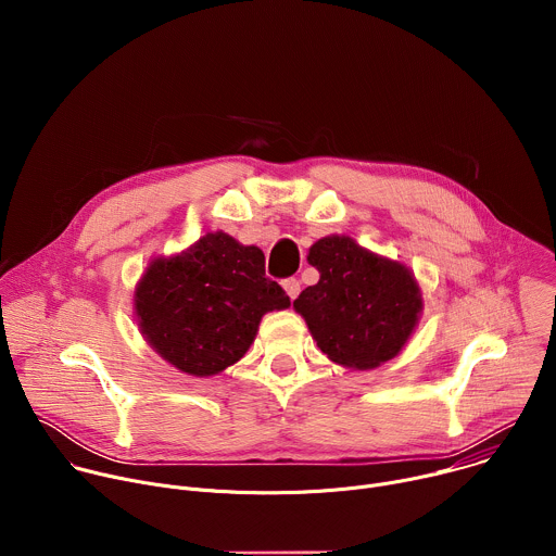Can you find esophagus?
Masks as SVG:
<instances>
[{"instance_id": "obj_1", "label": "esophagus", "mask_w": 556, "mask_h": 556, "mask_svg": "<svg viewBox=\"0 0 556 556\" xmlns=\"http://www.w3.org/2000/svg\"><path fill=\"white\" fill-rule=\"evenodd\" d=\"M283 290H286V294L294 301L296 296H299V292H301V283H299V279H294V277H290V279H286L283 283Z\"/></svg>"}]
</instances>
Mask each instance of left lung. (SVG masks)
Returning <instances> with one entry per match:
<instances>
[{
  "mask_svg": "<svg viewBox=\"0 0 556 556\" xmlns=\"http://www.w3.org/2000/svg\"><path fill=\"white\" fill-rule=\"evenodd\" d=\"M307 264L319 281L292 303L312 339L337 365L374 369L403 352L425 307L416 275L348 235L314 242Z\"/></svg>",
  "mask_w": 556,
  "mask_h": 556,
  "instance_id": "left-lung-1",
  "label": "left lung"
}]
</instances>
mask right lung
I'll use <instances>...</instances> for the list:
<instances>
[{"label": "right lung", "mask_w": 556, "mask_h": 556, "mask_svg": "<svg viewBox=\"0 0 556 556\" xmlns=\"http://www.w3.org/2000/svg\"><path fill=\"white\" fill-rule=\"evenodd\" d=\"M286 307L290 296L266 277L262 249L222 230L172 257H153L134 290L144 341L172 367L198 378L240 361L262 316Z\"/></svg>", "instance_id": "right-lung-1"}]
</instances>
